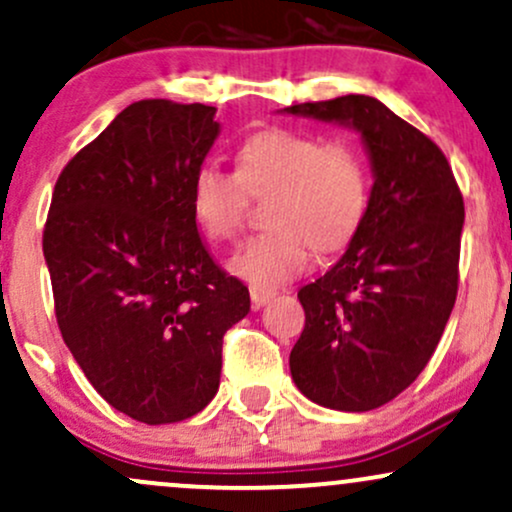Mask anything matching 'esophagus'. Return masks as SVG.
<instances>
[{"label": "esophagus", "mask_w": 512, "mask_h": 512, "mask_svg": "<svg viewBox=\"0 0 512 512\" xmlns=\"http://www.w3.org/2000/svg\"><path fill=\"white\" fill-rule=\"evenodd\" d=\"M274 296H276V291L269 289V286H260V284L250 286V301H252V305H255V308H262V305H267Z\"/></svg>", "instance_id": "obj_1"}]
</instances>
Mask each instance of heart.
I'll return each mask as SVG.
<instances>
[{
    "label": "heart",
    "instance_id": "heart-1",
    "mask_svg": "<svg viewBox=\"0 0 512 512\" xmlns=\"http://www.w3.org/2000/svg\"><path fill=\"white\" fill-rule=\"evenodd\" d=\"M269 197L272 228L240 245L231 269L260 286L301 274L317 250H337L368 207V170L354 146L313 134L267 129L238 151V173L202 163L192 178V211L209 238L228 240L243 226L250 195Z\"/></svg>",
    "mask_w": 512,
    "mask_h": 512
}]
</instances>
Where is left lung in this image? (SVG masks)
<instances>
[{
  "label": "left lung",
  "mask_w": 512,
  "mask_h": 512,
  "mask_svg": "<svg viewBox=\"0 0 512 512\" xmlns=\"http://www.w3.org/2000/svg\"><path fill=\"white\" fill-rule=\"evenodd\" d=\"M361 134L373 187L349 248L298 291L305 310L291 378L337 411L383 407L419 378L457 296L464 202L448 158L370 96L279 110Z\"/></svg>",
  "instance_id": "obj_1"
}]
</instances>
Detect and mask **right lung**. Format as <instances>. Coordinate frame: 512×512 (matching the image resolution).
Masks as SVG:
<instances>
[{"instance_id":"right-lung-1","label":"right lung","mask_w":512,"mask_h":512,"mask_svg":"<svg viewBox=\"0 0 512 512\" xmlns=\"http://www.w3.org/2000/svg\"><path fill=\"white\" fill-rule=\"evenodd\" d=\"M202 103L127 105L57 178L43 252L57 325L88 383L142 424L214 399L250 293L197 233L192 178L219 137Z\"/></svg>"}]
</instances>
